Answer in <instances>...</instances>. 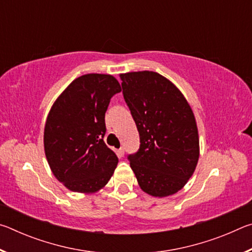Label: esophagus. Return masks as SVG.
Here are the masks:
<instances>
[{"mask_svg": "<svg viewBox=\"0 0 252 252\" xmlns=\"http://www.w3.org/2000/svg\"><path fill=\"white\" fill-rule=\"evenodd\" d=\"M117 155H118L119 158H122L123 156H125V149H123V148L119 149V150L117 151Z\"/></svg>", "mask_w": 252, "mask_h": 252, "instance_id": "obj_1", "label": "esophagus"}]
</instances>
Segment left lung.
<instances>
[{"label": "left lung", "mask_w": 252, "mask_h": 252, "mask_svg": "<svg viewBox=\"0 0 252 252\" xmlns=\"http://www.w3.org/2000/svg\"><path fill=\"white\" fill-rule=\"evenodd\" d=\"M123 96L140 134L129 156L143 192L169 197L180 191L197 168L200 146L193 111L171 81L153 71L121 73Z\"/></svg>", "instance_id": "1"}]
</instances>
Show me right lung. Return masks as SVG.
Wrapping results in <instances>:
<instances>
[{
	"instance_id": "right-lung-1",
	"label": "right lung",
	"mask_w": 252,
	"mask_h": 252,
	"mask_svg": "<svg viewBox=\"0 0 252 252\" xmlns=\"http://www.w3.org/2000/svg\"><path fill=\"white\" fill-rule=\"evenodd\" d=\"M121 92L111 74L72 81L54 101L44 126V152L54 177L66 189L95 193L113 176L118 157L103 141L111 97Z\"/></svg>"
}]
</instances>
